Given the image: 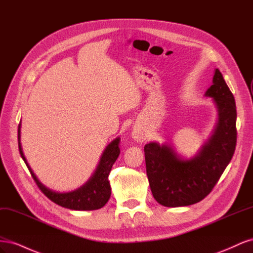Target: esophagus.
I'll return each mask as SVG.
<instances>
[{
	"instance_id": "34e87169",
	"label": "esophagus",
	"mask_w": 253,
	"mask_h": 253,
	"mask_svg": "<svg viewBox=\"0 0 253 253\" xmlns=\"http://www.w3.org/2000/svg\"><path fill=\"white\" fill-rule=\"evenodd\" d=\"M132 138L136 140L137 142H142L147 138V135H145V131L141 126H136L133 132H132Z\"/></svg>"
}]
</instances>
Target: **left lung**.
Returning a JSON list of instances; mask_svg holds the SVG:
<instances>
[{
	"label": "left lung",
	"instance_id": "left-lung-1",
	"mask_svg": "<svg viewBox=\"0 0 253 253\" xmlns=\"http://www.w3.org/2000/svg\"><path fill=\"white\" fill-rule=\"evenodd\" d=\"M213 84L205 96L212 98L217 122L196 155L182 158L171 144L144 145L145 167L152 194L165 207L196 204L208 195L230 163L236 145V106L223 75L214 71Z\"/></svg>",
	"mask_w": 253,
	"mask_h": 253
}]
</instances>
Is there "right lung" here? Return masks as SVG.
I'll return each instance as SVG.
<instances>
[{
  "label": "right lung",
  "mask_w": 253,
  "mask_h": 253,
  "mask_svg": "<svg viewBox=\"0 0 253 253\" xmlns=\"http://www.w3.org/2000/svg\"><path fill=\"white\" fill-rule=\"evenodd\" d=\"M20 129H21V125H19V129H18L19 150H20L21 157L26 164L30 174H32L33 178L37 183V186L40 188L42 192L46 195L51 202L61 207H64V208H67V209L80 210V211L100 209L106 203H108L111 196L109 174L112 170L114 163L116 162V159L120 154L119 137H117L116 139H114L108 147L105 148L104 152L101 155L100 162H99L97 166V169L83 186L74 191H71V192L60 193L48 189L47 187H45L43 183H41L40 180L37 178L35 173L33 172L32 168H30L29 165L27 164V160L24 154H23L21 142H20V137H21Z\"/></svg>",
  "instance_id": "right-lung-1"
}]
</instances>
